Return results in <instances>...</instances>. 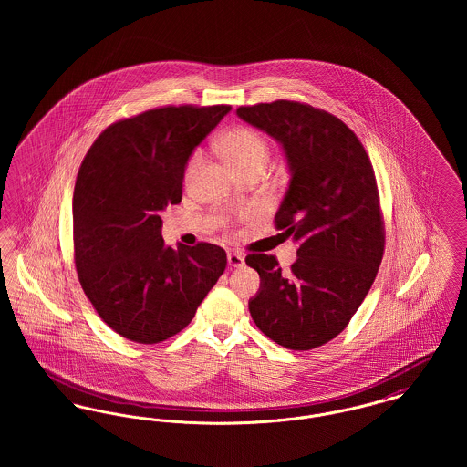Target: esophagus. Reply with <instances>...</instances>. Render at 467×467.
<instances>
[{
  "instance_id": "34e87169",
  "label": "esophagus",
  "mask_w": 467,
  "mask_h": 467,
  "mask_svg": "<svg viewBox=\"0 0 467 467\" xmlns=\"http://www.w3.org/2000/svg\"><path fill=\"white\" fill-rule=\"evenodd\" d=\"M227 263H229V266L233 267L244 266V255L238 250H231V252H227Z\"/></svg>"
}]
</instances>
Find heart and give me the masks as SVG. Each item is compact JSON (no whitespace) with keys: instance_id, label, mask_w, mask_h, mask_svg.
<instances>
[{"instance_id":"heart-1","label":"heart","mask_w":467,"mask_h":467,"mask_svg":"<svg viewBox=\"0 0 467 467\" xmlns=\"http://www.w3.org/2000/svg\"><path fill=\"white\" fill-rule=\"evenodd\" d=\"M219 145L225 161L240 173H244L252 168H265L271 156V147L265 134L248 126H236L227 130L221 136ZM200 162L201 150H194L183 170L185 182H191V178L194 177Z\"/></svg>"}]
</instances>
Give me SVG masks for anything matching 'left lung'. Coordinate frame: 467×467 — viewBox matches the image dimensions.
Listing matches in <instances>:
<instances>
[{
	"label": "left lung",
	"mask_w": 467,
	"mask_h": 467,
	"mask_svg": "<svg viewBox=\"0 0 467 467\" xmlns=\"http://www.w3.org/2000/svg\"><path fill=\"white\" fill-rule=\"evenodd\" d=\"M244 122L276 138L289 161V191L275 215L297 261L248 254L261 276L248 301L255 326L290 350H311L341 333L377 278L385 223L373 164L356 133L333 113L278 99L240 107Z\"/></svg>",
	"instance_id": "obj_1"
}]
</instances>
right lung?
I'll list each match as a JSON object with an SVG mask.
<instances>
[{"mask_svg":"<svg viewBox=\"0 0 467 467\" xmlns=\"http://www.w3.org/2000/svg\"><path fill=\"white\" fill-rule=\"evenodd\" d=\"M229 105H168L110 124L84 157L73 192V261L101 320L161 343L191 324L227 266L223 246H164L161 212L182 201L192 150Z\"/></svg>","mask_w":467,"mask_h":467,"instance_id":"right-lung-1","label":"right lung"}]
</instances>
